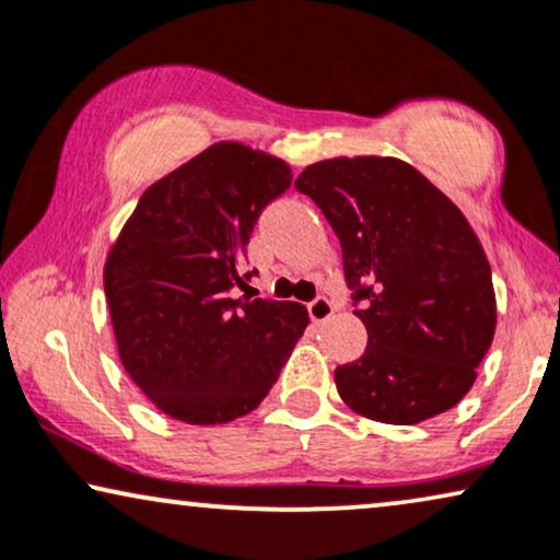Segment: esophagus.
<instances>
[{
  "label": "esophagus",
  "instance_id": "34e87169",
  "mask_svg": "<svg viewBox=\"0 0 560 560\" xmlns=\"http://www.w3.org/2000/svg\"><path fill=\"white\" fill-rule=\"evenodd\" d=\"M307 310H310V317H312V323H317V325L327 323V319H330V317L335 315V307H332V302L327 300V296H317V300L312 302Z\"/></svg>",
  "mask_w": 560,
  "mask_h": 560
}]
</instances>
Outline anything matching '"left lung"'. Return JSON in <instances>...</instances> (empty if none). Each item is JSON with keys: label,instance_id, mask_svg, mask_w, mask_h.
Masks as SVG:
<instances>
[{"label": "left lung", "instance_id": "obj_1", "mask_svg": "<svg viewBox=\"0 0 560 560\" xmlns=\"http://www.w3.org/2000/svg\"><path fill=\"white\" fill-rule=\"evenodd\" d=\"M342 248L353 315L369 346L335 369L355 415L417 424L448 412L476 382L497 330L491 266L466 214L407 161L340 155L294 182Z\"/></svg>", "mask_w": 560, "mask_h": 560}]
</instances>
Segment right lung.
I'll list each match as a JSON object with an SVG mask.
<instances>
[{
	"label": "right lung",
	"mask_w": 560,
	"mask_h": 560,
	"mask_svg": "<svg viewBox=\"0 0 560 560\" xmlns=\"http://www.w3.org/2000/svg\"><path fill=\"white\" fill-rule=\"evenodd\" d=\"M289 184L287 161L220 140L148 186L112 243L104 294L119 361L163 415L225 424L253 412L310 325L296 302L233 296L248 287L253 225Z\"/></svg>",
	"instance_id": "add662e5"
}]
</instances>
